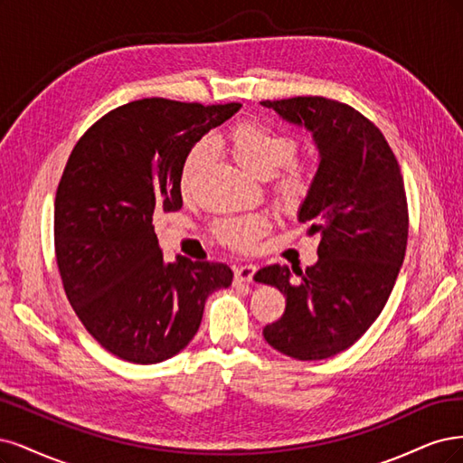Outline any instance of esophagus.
I'll use <instances>...</instances> for the list:
<instances>
[{
    "label": "esophagus",
    "instance_id": "1",
    "mask_svg": "<svg viewBox=\"0 0 463 463\" xmlns=\"http://www.w3.org/2000/svg\"><path fill=\"white\" fill-rule=\"evenodd\" d=\"M258 267L253 263H246V265H238L234 267V279L238 282H250L253 279V275H256Z\"/></svg>",
    "mask_w": 463,
    "mask_h": 463
}]
</instances>
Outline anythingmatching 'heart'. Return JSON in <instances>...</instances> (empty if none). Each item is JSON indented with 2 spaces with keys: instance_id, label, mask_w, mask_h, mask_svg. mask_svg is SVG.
Listing matches in <instances>:
<instances>
[{
  "instance_id": "heart-1",
  "label": "heart",
  "mask_w": 463,
  "mask_h": 463,
  "mask_svg": "<svg viewBox=\"0 0 463 463\" xmlns=\"http://www.w3.org/2000/svg\"><path fill=\"white\" fill-rule=\"evenodd\" d=\"M227 142L234 159L241 165L260 178H267L277 174L275 184L280 200L296 205L304 200L309 188V175L300 163L290 161L296 156L298 144L288 134L277 132L261 123H241L236 125L229 134ZM212 146L210 142H198L188 152L178 186L183 194H188L196 184L200 173L203 171L207 159H210ZM267 231V221L261 215H246V217H227L217 222V236L222 244L234 250H251L256 246L258 238Z\"/></svg>"
}]
</instances>
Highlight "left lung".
Instances as JSON below:
<instances>
[{
    "label": "left lung",
    "instance_id": "obj_1",
    "mask_svg": "<svg viewBox=\"0 0 463 463\" xmlns=\"http://www.w3.org/2000/svg\"><path fill=\"white\" fill-rule=\"evenodd\" d=\"M261 106L311 132L319 165L298 221L321 236L306 271L267 265L253 275L287 296L263 336L294 360H326L364 336L394 288L408 244L404 178L383 132L346 103L300 96Z\"/></svg>",
    "mask_w": 463,
    "mask_h": 463
}]
</instances>
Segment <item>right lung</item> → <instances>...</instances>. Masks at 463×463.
<instances>
[{
  "mask_svg": "<svg viewBox=\"0 0 463 463\" xmlns=\"http://www.w3.org/2000/svg\"><path fill=\"white\" fill-rule=\"evenodd\" d=\"M241 108L130 101L101 117L67 161L55 196L59 273L86 331L125 362L150 365L184 350L207 296L231 287L225 263L163 260L154 215L181 210L188 152Z\"/></svg>",
  "mask_w": 463,
  "mask_h": 463,
  "instance_id": "obj_1",
  "label": "right lung"
}]
</instances>
